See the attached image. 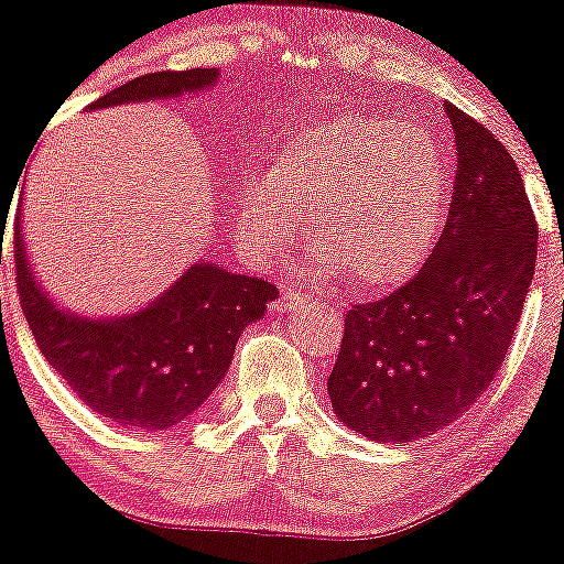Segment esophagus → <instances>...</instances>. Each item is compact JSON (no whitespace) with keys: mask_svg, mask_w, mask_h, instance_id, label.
Instances as JSON below:
<instances>
[{"mask_svg":"<svg viewBox=\"0 0 564 564\" xmlns=\"http://www.w3.org/2000/svg\"><path fill=\"white\" fill-rule=\"evenodd\" d=\"M281 301L286 303V306H301V303H308V294L297 292V289H289V292H283Z\"/></svg>","mask_w":564,"mask_h":564,"instance_id":"obj_1","label":"esophagus"}]
</instances>
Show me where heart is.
I'll use <instances>...</instances> for the list:
<instances>
[{
  "label": "heart",
  "mask_w": 564,
  "mask_h": 564,
  "mask_svg": "<svg viewBox=\"0 0 564 564\" xmlns=\"http://www.w3.org/2000/svg\"><path fill=\"white\" fill-rule=\"evenodd\" d=\"M241 225L263 252L281 250L312 210L314 275L343 270L362 289L413 275L438 241L446 171L438 145L399 120L343 115L301 131L278 169L252 174L238 191Z\"/></svg>",
  "instance_id": "obj_1"
}]
</instances>
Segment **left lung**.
<instances>
[{"instance_id":"8db88e82","label":"left lung","mask_w":564,"mask_h":564,"mask_svg":"<svg viewBox=\"0 0 564 564\" xmlns=\"http://www.w3.org/2000/svg\"><path fill=\"white\" fill-rule=\"evenodd\" d=\"M458 145L438 245L402 289L354 303L328 377L334 413L373 441L424 438L478 402L503 365L536 267L534 210L506 145L446 104Z\"/></svg>"}]
</instances>
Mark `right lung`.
I'll return each instance as SVG.
<instances>
[{
	"instance_id": "1",
	"label": "right lung",
	"mask_w": 564,
	"mask_h": 564,
	"mask_svg": "<svg viewBox=\"0 0 564 564\" xmlns=\"http://www.w3.org/2000/svg\"><path fill=\"white\" fill-rule=\"evenodd\" d=\"M216 75V69L140 75L95 100L93 109L180 98L210 86ZM13 252L19 303L39 351L80 402L123 427L169 430L205 404L230 368L238 337L278 297L270 281L232 275L219 263H196L149 308L98 323L61 312L33 281L19 213Z\"/></svg>"
}]
</instances>
